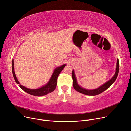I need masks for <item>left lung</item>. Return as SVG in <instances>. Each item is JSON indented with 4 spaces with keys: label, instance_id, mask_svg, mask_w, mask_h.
Listing matches in <instances>:
<instances>
[{
    "label": "left lung",
    "instance_id": "left-lung-1",
    "mask_svg": "<svg viewBox=\"0 0 131 131\" xmlns=\"http://www.w3.org/2000/svg\"><path fill=\"white\" fill-rule=\"evenodd\" d=\"M118 72H119V61H118V59H117L115 73L112 78H111L109 81L106 82L104 84L102 85L100 87H99L97 89L93 90H88L82 88L80 85H78L74 70V69H73L72 78L73 80V87L75 90L81 93L88 95V96H96V95H98L102 93L103 92H104V91H105L106 89H108L109 87L113 84L115 81L116 80V79L117 77Z\"/></svg>",
    "mask_w": 131,
    "mask_h": 131
}]
</instances>
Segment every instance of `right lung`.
<instances>
[{
    "label": "right lung",
    "instance_id": "obj_1",
    "mask_svg": "<svg viewBox=\"0 0 131 131\" xmlns=\"http://www.w3.org/2000/svg\"><path fill=\"white\" fill-rule=\"evenodd\" d=\"M66 64H63L60 67H56V68L54 69L52 76H51L49 81L47 82V84L44 86L41 87V88L36 89H28L20 84V83L19 82L17 78L16 77V75L15 73L14 59H13V61H12V72H13V76L16 82L17 83V84L19 85V86L20 87V88L22 90H23L28 93H29L31 95H33V96H42L49 93L53 92L55 90L57 85V78L59 74H60V73L62 72V70L66 67Z\"/></svg>",
    "mask_w": 131,
    "mask_h": 131
}]
</instances>
